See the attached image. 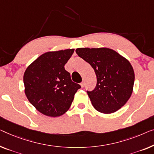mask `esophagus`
I'll use <instances>...</instances> for the list:
<instances>
[{"label": "esophagus", "mask_w": 154, "mask_h": 154, "mask_svg": "<svg viewBox=\"0 0 154 154\" xmlns=\"http://www.w3.org/2000/svg\"><path fill=\"white\" fill-rule=\"evenodd\" d=\"M81 86L82 87V88H83V86H84V82H82L81 83Z\"/></svg>", "instance_id": "34e87169"}]
</instances>
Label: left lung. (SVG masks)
Here are the masks:
<instances>
[{
  "label": "left lung",
  "instance_id": "8db88e82",
  "mask_svg": "<svg viewBox=\"0 0 154 154\" xmlns=\"http://www.w3.org/2000/svg\"><path fill=\"white\" fill-rule=\"evenodd\" d=\"M75 52L88 62L97 75V85L87 91L96 110L105 114L124 106L133 92L134 71L128 60L108 48H79Z\"/></svg>",
  "mask_w": 154,
  "mask_h": 154
}]
</instances>
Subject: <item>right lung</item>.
Segmentation results:
<instances>
[{
  "instance_id": "add662e5",
  "label": "right lung",
  "mask_w": 154,
  "mask_h": 154,
  "mask_svg": "<svg viewBox=\"0 0 154 154\" xmlns=\"http://www.w3.org/2000/svg\"><path fill=\"white\" fill-rule=\"evenodd\" d=\"M74 49L44 53L30 64L23 75L25 94L30 103L42 114L59 117L69 109L81 88L64 69Z\"/></svg>"
}]
</instances>
